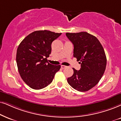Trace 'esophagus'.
I'll return each instance as SVG.
<instances>
[{"label":"esophagus","mask_w":121,"mask_h":121,"mask_svg":"<svg viewBox=\"0 0 121 121\" xmlns=\"http://www.w3.org/2000/svg\"><path fill=\"white\" fill-rule=\"evenodd\" d=\"M61 67L62 69H65V68H66V66H65V65H61Z\"/></svg>","instance_id":"obj_1"}]
</instances>
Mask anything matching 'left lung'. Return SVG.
I'll return each mask as SVG.
<instances>
[{"mask_svg":"<svg viewBox=\"0 0 121 121\" xmlns=\"http://www.w3.org/2000/svg\"><path fill=\"white\" fill-rule=\"evenodd\" d=\"M74 45V57L81 64V68L68 78L70 86L76 91H86L95 86L102 78L107 64L104 50L96 37L86 32L66 33Z\"/></svg>","mask_w":121,"mask_h":121,"instance_id":"8db88e82","label":"left lung"}]
</instances>
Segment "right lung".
<instances>
[{"mask_svg":"<svg viewBox=\"0 0 121 121\" xmlns=\"http://www.w3.org/2000/svg\"><path fill=\"white\" fill-rule=\"evenodd\" d=\"M61 33L36 30L30 33L18 46L16 61L22 80L30 88L39 90L50 84L60 65L47 61L51 52V43Z\"/></svg>","mask_w":121,"mask_h":121,"instance_id":"obj_1","label":"right lung"}]
</instances>
